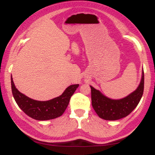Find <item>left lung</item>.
Wrapping results in <instances>:
<instances>
[{
	"instance_id": "left-lung-1",
	"label": "left lung",
	"mask_w": 155,
	"mask_h": 155,
	"mask_svg": "<svg viewBox=\"0 0 155 155\" xmlns=\"http://www.w3.org/2000/svg\"><path fill=\"white\" fill-rule=\"evenodd\" d=\"M144 87V74L142 71L138 87L130 95L119 100H114L103 95L93 87L91 88L92 106L99 117L105 120H117L127 117L136 108L141 99Z\"/></svg>"
}]
</instances>
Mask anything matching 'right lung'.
I'll return each mask as SVG.
<instances>
[{"mask_svg":"<svg viewBox=\"0 0 155 155\" xmlns=\"http://www.w3.org/2000/svg\"><path fill=\"white\" fill-rule=\"evenodd\" d=\"M11 82L12 94L19 107L28 116L40 121L52 120L61 116L66 109L71 97L79 87V84L70 85L59 97L47 101H39L30 98L21 93L16 88L12 76Z\"/></svg>","mask_w":155,"mask_h":155,"instance_id":"right-lung-1","label":"right lung"}]
</instances>
